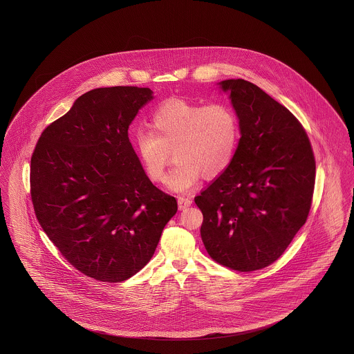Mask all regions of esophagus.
Here are the masks:
<instances>
[{
	"label": "esophagus",
	"mask_w": 354,
	"mask_h": 354,
	"mask_svg": "<svg viewBox=\"0 0 354 354\" xmlns=\"http://www.w3.org/2000/svg\"><path fill=\"white\" fill-rule=\"evenodd\" d=\"M178 204H179V208H180V209H185V208L189 207V205L192 204V199H191V198L180 196V198H178Z\"/></svg>",
	"instance_id": "34e87169"
}]
</instances>
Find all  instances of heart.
I'll return each mask as SVG.
<instances>
[{
    "instance_id": "1",
    "label": "heart",
    "mask_w": 354,
    "mask_h": 354,
    "mask_svg": "<svg viewBox=\"0 0 354 354\" xmlns=\"http://www.w3.org/2000/svg\"><path fill=\"white\" fill-rule=\"evenodd\" d=\"M239 140L240 123L231 106L171 100L152 113L151 133H136L134 146L152 182L165 179L172 152L175 165L166 185L169 191L187 192L202 176L215 179L224 174L235 158Z\"/></svg>"
}]
</instances>
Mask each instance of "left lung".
I'll use <instances>...</instances> for the list:
<instances>
[{"label":"left lung","instance_id":"left-lung-1","mask_svg":"<svg viewBox=\"0 0 354 354\" xmlns=\"http://www.w3.org/2000/svg\"><path fill=\"white\" fill-rule=\"evenodd\" d=\"M240 123L228 169L195 198L203 244L221 266L251 272L276 261L308 218L316 163L295 115L256 84L225 80Z\"/></svg>","mask_w":354,"mask_h":354}]
</instances>
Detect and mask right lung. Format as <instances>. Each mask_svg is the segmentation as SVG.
<instances>
[{
  "label": "right lung",
  "mask_w": 354,
  "mask_h": 354,
  "mask_svg": "<svg viewBox=\"0 0 354 354\" xmlns=\"http://www.w3.org/2000/svg\"><path fill=\"white\" fill-rule=\"evenodd\" d=\"M153 100L149 87L90 90L39 136L30 160L35 216L68 263L120 283L156 250L178 203L152 185L129 126Z\"/></svg>",
  "instance_id": "add662e5"
}]
</instances>
